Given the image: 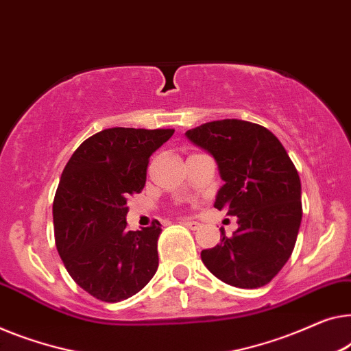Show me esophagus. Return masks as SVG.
Listing matches in <instances>:
<instances>
[{"instance_id": "esophagus-1", "label": "esophagus", "mask_w": 351, "mask_h": 351, "mask_svg": "<svg viewBox=\"0 0 351 351\" xmlns=\"http://www.w3.org/2000/svg\"><path fill=\"white\" fill-rule=\"evenodd\" d=\"M182 223H184V225H185L186 228H190L191 231H196V230H199V228H201V223L193 221V220H184Z\"/></svg>"}]
</instances>
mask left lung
<instances>
[{
	"label": "left lung",
	"instance_id": "obj_1",
	"mask_svg": "<svg viewBox=\"0 0 351 351\" xmlns=\"http://www.w3.org/2000/svg\"><path fill=\"white\" fill-rule=\"evenodd\" d=\"M185 136L215 158L221 180L213 207L237 217L231 237L201 252L221 282L260 288L291 256L301 226V180L285 147L267 128L245 120L209 121Z\"/></svg>",
	"mask_w": 351,
	"mask_h": 351
}]
</instances>
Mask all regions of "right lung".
<instances>
[{"label": "right lung", "mask_w": 351, "mask_h": 351, "mask_svg": "<svg viewBox=\"0 0 351 351\" xmlns=\"http://www.w3.org/2000/svg\"><path fill=\"white\" fill-rule=\"evenodd\" d=\"M174 130L109 128L71 156L53 199L57 250L77 285L104 302L141 291L158 269V220L126 228V199L145 185L149 158Z\"/></svg>", "instance_id": "right-lung-1"}]
</instances>
